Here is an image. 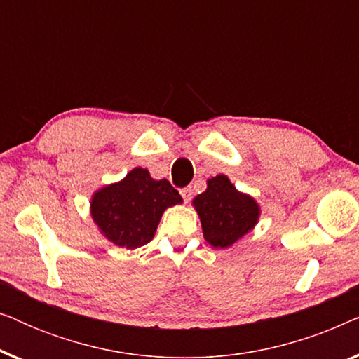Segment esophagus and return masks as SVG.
<instances>
[{"label":"esophagus","mask_w":359,"mask_h":359,"mask_svg":"<svg viewBox=\"0 0 359 359\" xmlns=\"http://www.w3.org/2000/svg\"><path fill=\"white\" fill-rule=\"evenodd\" d=\"M180 193H181V196H183L184 203L188 204L189 201H191V196H193V189H191V188H183V189H180Z\"/></svg>","instance_id":"1"}]
</instances>
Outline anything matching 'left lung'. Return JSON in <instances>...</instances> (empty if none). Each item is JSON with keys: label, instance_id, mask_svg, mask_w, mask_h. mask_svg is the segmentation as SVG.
Instances as JSON below:
<instances>
[{"label": "left lung", "instance_id": "1", "mask_svg": "<svg viewBox=\"0 0 359 359\" xmlns=\"http://www.w3.org/2000/svg\"><path fill=\"white\" fill-rule=\"evenodd\" d=\"M193 208L199 215L204 240L215 248L232 247L252 232L262 215L257 199L238 191L225 175L208 180V188L193 199Z\"/></svg>", "mask_w": 359, "mask_h": 359}]
</instances>
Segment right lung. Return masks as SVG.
Masks as SVG:
<instances>
[{"instance_id": "right-lung-1", "label": "right lung", "mask_w": 359, "mask_h": 359, "mask_svg": "<svg viewBox=\"0 0 359 359\" xmlns=\"http://www.w3.org/2000/svg\"><path fill=\"white\" fill-rule=\"evenodd\" d=\"M181 203L168 180H154L149 170L137 166L117 183L96 189L90 212L101 235L117 247L134 250L149 243L165 210Z\"/></svg>"}]
</instances>
